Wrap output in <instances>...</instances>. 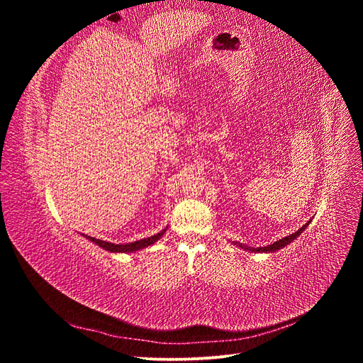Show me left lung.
Segmentation results:
<instances>
[{"instance_id": "left-lung-1", "label": "left lung", "mask_w": 363, "mask_h": 363, "mask_svg": "<svg viewBox=\"0 0 363 363\" xmlns=\"http://www.w3.org/2000/svg\"><path fill=\"white\" fill-rule=\"evenodd\" d=\"M311 223V221H309ZM309 223H306L300 230H296L295 233H292V235H289V236H286V238H281L280 240H277V242H274V244H271V245H267V247H259V248H252V247H247V245H242V244H239V242H233L236 247H240V248H244V250H247V251H251V252H274V251H279V250H281L283 247H286L288 244H291L294 239H296L298 238L304 230H306V227L309 225Z\"/></svg>"}]
</instances>
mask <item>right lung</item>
<instances>
[{
    "instance_id": "add662e5",
    "label": "right lung",
    "mask_w": 363,
    "mask_h": 363,
    "mask_svg": "<svg viewBox=\"0 0 363 363\" xmlns=\"http://www.w3.org/2000/svg\"><path fill=\"white\" fill-rule=\"evenodd\" d=\"M164 232H167V228L162 230L160 233H157L155 236H150V238L140 239V240H135V242H130V244H112V242H106V240L95 239V238H91V236H86V239H89L91 242H94L98 247H101L106 251H111V252H133V251L142 250V248H145L148 245H152L155 242H157V240L163 236Z\"/></svg>"
}]
</instances>
